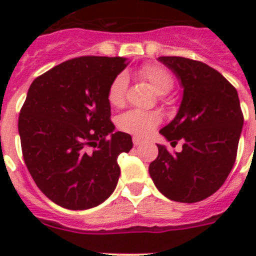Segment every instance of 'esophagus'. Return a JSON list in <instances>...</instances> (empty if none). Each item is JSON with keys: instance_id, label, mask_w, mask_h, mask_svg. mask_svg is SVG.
<instances>
[{"instance_id": "obj_1", "label": "esophagus", "mask_w": 256, "mask_h": 256, "mask_svg": "<svg viewBox=\"0 0 256 256\" xmlns=\"http://www.w3.org/2000/svg\"><path fill=\"white\" fill-rule=\"evenodd\" d=\"M132 144H134V146H140V144H144V140H140V138H138V136H134V138H132Z\"/></svg>"}]
</instances>
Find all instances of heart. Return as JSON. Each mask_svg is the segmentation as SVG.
<instances>
[{
  "label": "heart",
  "instance_id": "heart-1",
  "mask_svg": "<svg viewBox=\"0 0 256 256\" xmlns=\"http://www.w3.org/2000/svg\"><path fill=\"white\" fill-rule=\"evenodd\" d=\"M140 77L148 82L156 94H166L172 88V77L168 70L160 65H144L140 68ZM128 85V78L124 73L118 74L110 84L108 92V100L112 106H120L124 100V92ZM160 116L152 112H140L130 110L122 114L118 120L120 128L126 132L136 136H146L152 132V128L160 124Z\"/></svg>",
  "mask_w": 256,
  "mask_h": 256
}]
</instances>
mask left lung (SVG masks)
Returning a JSON list of instances; mask_svg holds the SVG:
<instances>
[{"mask_svg": "<svg viewBox=\"0 0 256 256\" xmlns=\"http://www.w3.org/2000/svg\"><path fill=\"white\" fill-rule=\"evenodd\" d=\"M158 61L176 76L183 88L176 116L160 134L182 152L170 154L164 144L148 166L156 188L166 198L195 203L212 195L230 174L238 152L243 114L238 92L206 64L183 57Z\"/></svg>", "mask_w": 256, "mask_h": 256, "instance_id": "8db88e82", "label": "left lung"}]
</instances>
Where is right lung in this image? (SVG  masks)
Masks as SVG:
<instances>
[{"label": "right lung", "instance_id": "add662e5", "mask_svg": "<svg viewBox=\"0 0 256 256\" xmlns=\"http://www.w3.org/2000/svg\"><path fill=\"white\" fill-rule=\"evenodd\" d=\"M128 65L122 57L73 58L30 85L18 118L22 156L38 188L58 206L88 210L116 190V160L132 140L114 132L108 92Z\"/></svg>", "mask_w": 256, "mask_h": 256}]
</instances>
